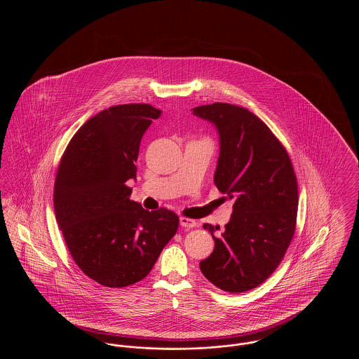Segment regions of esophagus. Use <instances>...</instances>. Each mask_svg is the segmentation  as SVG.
Listing matches in <instances>:
<instances>
[{
    "label": "esophagus",
    "mask_w": 359,
    "mask_h": 359,
    "mask_svg": "<svg viewBox=\"0 0 359 359\" xmlns=\"http://www.w3.org/2000/svg\"><path fill=\"white\" fill-rule=\"evenodd\" d=\"M179 222H180L182 227H195L196 226V221L189 219V218H186V217H180Z\"/></svg>",
    "instance_id": "obj_1"
}]
</instances>
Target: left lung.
Masks as SVG:
<instances>
[{
  "mask_svg": "<svg viewBox=\"0 0 359 359\" xmlns=\"http://www.w3.org/2000/svg\"><path fill=\"white\" fill-rule=\"evenodd\" d=\"M219 136L214 183L233 214L224 224L205 223L215 241L199 266L205 278L230 293L253 290L273 273L293 238L297 182L290 156L271 129L248 109L215 102L192 109Z\"/></svg>",
  "mask_w": 359,
  "mask_h": 359,
  "instance_id": "8db88e82",
  "label": "left lung"
}]
</instances>
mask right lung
I'll list each match as a JSON object with an SVG mask.
<instances>
[{"label": "right lung", "mask_w": 359, "mask_h": 359, "mask_svg": "<svg viewBox=\"0 0 359 359\" xmlns=\"http://www.w3.org/2000/svg\"><path fill=\"white\" fill-rule=\"evenodd\" d=\"M161 110L111 106L86 122L62 156L53 187L56 222L81 271L109 288L141 281L175 236L179 218L130 201L140 142Z\"/></svg>", "instance_id": "add662e5"}]
</instances>
